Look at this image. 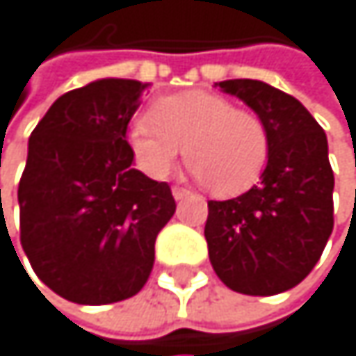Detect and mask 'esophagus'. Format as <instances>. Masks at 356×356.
Masks as SVG:
<instances>
[{
    "mask_svg": "<svg viewBox=\"0 0 356 356\" xmlns=\"http://www.w3.org/2000/svg\"><path fill=\"white\" fill-rule=\"evenodd\" d=\"M188 196H190V190L179 188V186H175V188H172V198H175V200H184V198H188Z\"/></svg>",
    "mask_w": 356,
    "mask_h": 356,
    "instance_id": "1",
    "label": "esophagus"
}]
</instances>
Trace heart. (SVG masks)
<instances>
[{"instance_id":"heart-1","label":"heart","mask_w":356,"mask_h":356,"mask_svg":"<svg viewBox=\"0 0 356 356\" xmlns=\"http://www.w3.org/2000/svg\"><path fill=\"white\" fill-rule=\"evenodd\" d=\"M135 166L149 179H164L186 160L200 184L229 198L250 190L269 158V131L250 110L211 91L192 89L156 99L127 135Z\"/></svg>"}]
</instances>
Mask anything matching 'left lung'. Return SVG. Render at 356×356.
Here are the masks:
<instances>
[{
    "label": "left lung",
    "mask_w": 356,
    "mask_h": 356,
    "mask_svg": "<svg viewBox=\"0 0 356 356\" xmlns=\"http://www.w3.org/2000/svg\"><path fill=\"white\" fill-rule=\"evenodd\" d=\"M240 97L269 131L261 184L232 200H211L204 238L219 280L234 292L273 296L298 286L334 229V172L327 137L292 95L254 79L215 83Z\"/></svg>",
    "instance_id": "1"
}]
</instances>
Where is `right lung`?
<instances>
[{
    "mask_svg": "<svg viewBox=\"0 0 356 356\" xmlns=\"http://www.w3.org/2000/svg\"><path fill=\"white\" fill-rule=\"evenodd\" d=\"M149 83L97 79L60 95L29 137L20 244L37 277L76 305L135 296L175 215L168 184L137 170L127 127Z\"/></svg>",
    "mask_w": 356,
    "mask_h": 356,
    "instance_id": "obj_1",
    "label": "right lung"
}]
</instances>
